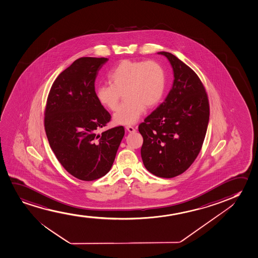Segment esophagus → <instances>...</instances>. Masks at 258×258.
Instances as JSON below:
<instances>
[{"label": "esophagus", "mask_w": 258, "mask_h": 258, "mask_svg": "<svg viewBox=\"0 0 258 258\" xmlns=\"http://www.w3.org/2000/svg\"><path fill=\"white\" fill-rule=\"evenodd\" d=\"M126 130H127L130 133H135V132H136V128H135L134 127H132V126H127Z\"/></svg>", "instance_id": "obj_1"}]
</instances>
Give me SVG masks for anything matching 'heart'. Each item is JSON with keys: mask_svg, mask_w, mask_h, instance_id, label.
<instances>
[{"mask_svg": "<svg viewBox=\"0 0 258 258\" xmlns=\"http://www.w3.org/2000/svg\"><path fill=\"white\" fill-rule=\"evenodd\" d=\"M110 84L97 87L99 103L115 110L123 92L125 101L114 114V123L131 125L139 120L147 107L156 106L165 89L164 68L153 60H122L107 74Z\"/></svg>", "mask_w": 258, "mask_h": 258, "instance_id": "b5f03b06", "label": "heart"}]
</instances>
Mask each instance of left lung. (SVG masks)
Wrapping results in <instances>:
<instances>
[{
  "mask_svg": "<svg viewBox=\"0 0 258 258\" xmlns=\"http://www.w3.org/2000/svg\"><path fill=\"white\" fill-rule=\"evenodd\" d=\"M167 57L174 81L167 97L139 125L144 138V166L157 177L171 178L191 166L201 151L208 120L209 102L197 74L176 56Z\"/></svg>",
  "mask_w": 258,
  "mask_h": 258,
  "instance_id": "obj_1",
  "label": "left lung"
}]
</instances>
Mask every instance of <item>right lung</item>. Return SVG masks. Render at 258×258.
<instances>
[{"label":"right lung","mask_w":258,"mask_h":258,"mask_svg":"<svg viewBox=\"0 0 258 258\" xmlns=\"http://www.w3.org/2000/svg\"><path fill=\"white\" fill-rule=\"evenodd\" d=\"M107 60L78 58L57 76L47 98L44 128L50 148L62 166L81 180H95L110 171L125 133L122 126L97 133L111 119L94 87Z\"/></svg>","instance_id":"obj_1"}]
</instances>
